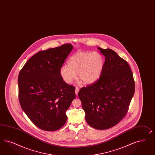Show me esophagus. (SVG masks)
I'll return each instance as SVG.
<instances>
[{
	"mask_svg": "<svg viewBox=\"0 0 155 155\" xmlns=\"http://www.w3.org/2000/svg\"><path fill=\"white\" fill-rule=\"evenodd\" d=\"M78 92H79V88H78V87H75V94H76V95H78Z\"/></svg>",
	"mask_w": 155,
	"mask_h": 155,
	"instance_id": "esophagus-1",
	"label": "esophagus"
}]
</instances>
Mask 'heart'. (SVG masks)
<instances>
[{"mask_svg": "<svg viewBox=\"0 0 155 155\" xmlns=\"http://www.w3.org/2000/svg\"><path fill=\"white\" fill-rule=\"evenodd\" d=\"M68 67L60 69V75L68 84H71L77 77L84 84L94 83L101 77L104 67L102 56L96 52H82L73 55L68 61Z\"/></svg>", "mask_w": 155, "mask_h": 155, "instance_id": "obj_1", "label": "heart"}]
</instances>
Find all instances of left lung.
Listing matches in <instances>:
<instances>
[{
  "instance_id": "8db88e82",
  "label": "left lung",
  "mask_w": 155,
  "mask_h": 155,
  "mask_svg": "<svg viewBox=\"0 0 155 155\" xmlns=\"http://www.w3.org/2000/svg\"><path fill=\"white\" fill-rule=\"evenodd\" d=\"M104 56L99 79L81 88L78 96L88 125L108 129L125 117L135 92L133 72L125 60L110 49L97 47Z\"/></svg>"
}]
</instances>
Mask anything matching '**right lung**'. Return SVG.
I'll use <instances>...</instances> for the list:
<instances>
[{"mask_svg": "<svg viewBox=\"0 0 155 155\" xmlns=\"http://www.w3.org/2000/svg\"><path fill=\"white\" fill-rule=\"evenodd\" d=\"M73 49L70 43L38 52L18 77L22 110L39 129L53 131L67 121L66 111L75 98V87L64 81L60 69Z\"/></svg>", "mask_w": 155, "mask_h": 155, "instance_id": "right-lung-1", "label": "right lung"}]
</instances>
